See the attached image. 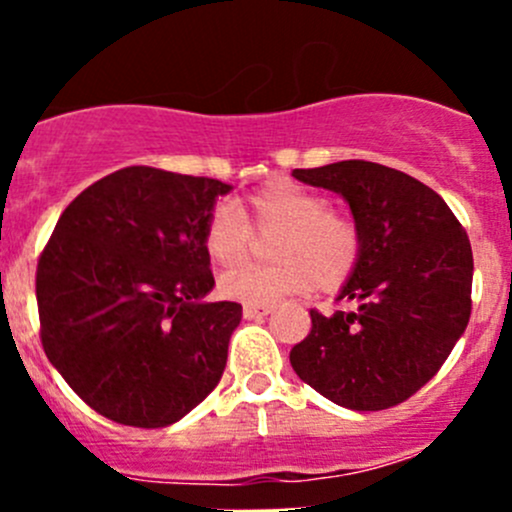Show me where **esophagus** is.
Listing matches in <instances>:
<instances>
[{"label":"esophagus","instance_id":"esophagus-1","mask_svg":"<svg viewBox=\"0 0 512 512\" xmlns=\"http://www.w3.org/2000/svg\"><path fill=\"white\" fill-rule=\"evenodd\" d=\"M270 312H272V304H245V307H242L245 319H262Z\"/></svg>","mask_w":512,"mask_h":512}]
</instances>
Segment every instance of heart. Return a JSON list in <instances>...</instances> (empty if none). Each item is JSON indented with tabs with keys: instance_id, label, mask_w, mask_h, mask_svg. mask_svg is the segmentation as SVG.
Wrapping results in <instances>:
<instances>
[{
	"instance_id": "obj_1",
	"label": "heart",
	"mask_w": 512,
	"mask_h": 512,
	"mask_svg": "<svg viewBox=\"0 0 512 512\" xmlns=\"http://www.w3.org/2000/svg\"><path fill=\"white\" fill-rule=\"evenodd\" d=\"M257 235H275L272 265H245L220 277L227 299L272 304L287 294L317 287L337 292L349 282L364 252V235L352 215L329 208L327 195L292 180H272L240 203H218L203 223V250L218 267L250 257Z\"/></svg>"
}]
</instances>
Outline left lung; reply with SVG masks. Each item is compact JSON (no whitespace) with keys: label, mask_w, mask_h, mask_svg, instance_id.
I'll return each mask as SVG.
<instances>
[{"label":"left lung","mask_w":512,"mask_h":512,"mask_svg":"<svg viewBox=\"0 0 512 512\" xmlns=\"http://www.w3.org/2000/svg\"><path fill=\"white\" fill-rule=\"evenodd\" d=\"M334 190L364 235L359 267L337 309H309L312 329L289 352L304 384L352 411H381L436 376L471 319L473 252L441 195L369 160L292 170Z\"/></svg>","instance_id":"8db88e82"}]
</instances>
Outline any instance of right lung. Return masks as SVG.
Wrapping results in <instances>:
<instances>
[{"mask_svg":"<svg viewBox=\"0 0 512 512\" xmlns=\"http://www.w3.org/2000/svg\"><path fill=\"white\" fill-rule=\"evenodd\" d=\"M230 185L131 165L61 213L36 265L41 347L96 414L163 428L218 386L237 302L215 285L203 223Z\"/></svg>","mask_w":512,"mask_h":512,"instance_id":"1","label":"right lung"}]
</instances>
